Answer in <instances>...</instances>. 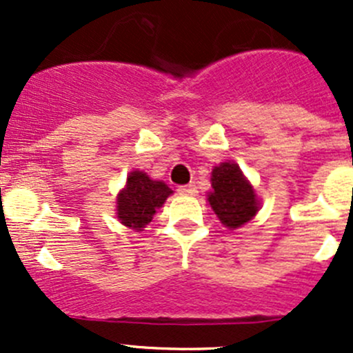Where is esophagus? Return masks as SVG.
<instances>
[{
    "label": "esophagus",
    "instance_id": "34e87169",
    "mask_svg": "<svg viewBox=\"0 0 353 353\" xmlns=\"http://www.w3.org/2000/svg\"><path fill=\"white\" fill-rule=\"evenodd\" d=\"M179 191L181 194H188V196H193V194H196V186H194L193 183L191 184H186V186H179Z\"/></svg>",
    "mask_w": 353,
    "mask_h": 353
}]
</instances>
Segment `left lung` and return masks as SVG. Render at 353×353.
I'll return each mask as SVG.
<instances>
[{
	"label": "left lung",
	"mask_w": 353,
	"mask_h": 353,
	"mask_svg": "<svg viewBox=\"0 0 353 353\" xmlns=\"http://www.w3.org/2000/svg\"><path fill=\"white\" fill-rule=\"evenodd\" d=\"M212 193L208 201L220 222L229 229H237L258 212V199L251 184L245 181L236 163H220L212 170Z\"/></svg>",
	"instance_id": "1"
}]
</instances>
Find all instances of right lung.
Returning <instances> with one entry per match:
<instances>
[{"label":"right lung","mask_w":353,"mask_h":353,"mask_svg":"<svg viewBox=\"0 0 353 353\" xmlns=\"http://www.w3.org/2000/svg\"><path fill=\"white\" fill-rule=\"evenodd\" d=\"M169 194H172V190L162 181H152L145 172L134 170L128 176L126 188L117 198V219L124 225L141 230L152 222L157 208L163 205Z\"/></svg>","instance_id":"1"}]
</instances>
